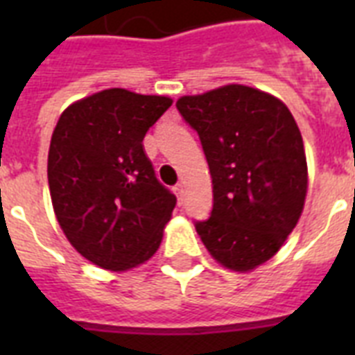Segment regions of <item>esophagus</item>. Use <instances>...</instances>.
Here are the masks:
<instances>
[{
	"instance_id": "1",
	"label": "esophagus",
	"mask_w": 355,
	"mask_h": 355,
	"mask_svg": "<svg viewBox=\"0 0 355 355\" xmlns=\"http://www.w3.org/2000/svg\"><path fill=\"white\" fill-rule=\"evenodd\" d=\"M173 191H175V195H177L178 202H182V199H184V184L182 182L177 184V186L173 188Z\"/></svg>"
}]
</instances>
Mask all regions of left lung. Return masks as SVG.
I'll list each match as a JSON object with an SVG mask.
<instances>
[{"label": "left lung", "mask_w": 355, "mask_h": 355, "mask_svg": "<svg viewBox=\"0 0 355 355\" xmlns=\"http://www.w3.org/2000/svg\"><path fill=\"white\" fill-rule=\"evenodd\" d=\"M210 167L214 208L195 221L208 252L232 270L275 256L297 227L308 191L304 141L289 108L261 90L228 85L177 101Z\"/></svg>", "instance_id": "obj_1"}]
</instances>
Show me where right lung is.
Instances as JSON below:
<instances>
[{"label":"right lung","instance_id":"1","mask_svg":"<svg viewBox=\"0 0 355 355\" xmlns=\"http://www.w3.org/2000/svg\"><path fill=\"white\" fill-rule=\"evenodd\" d=\"M171 103L110 88L69 105L53 130V210L75 250L103 269H132L160 247L177 197L158 182L141 141Z\"/></svg>","mask_w":355,"mask_h":355}]
</instances>
